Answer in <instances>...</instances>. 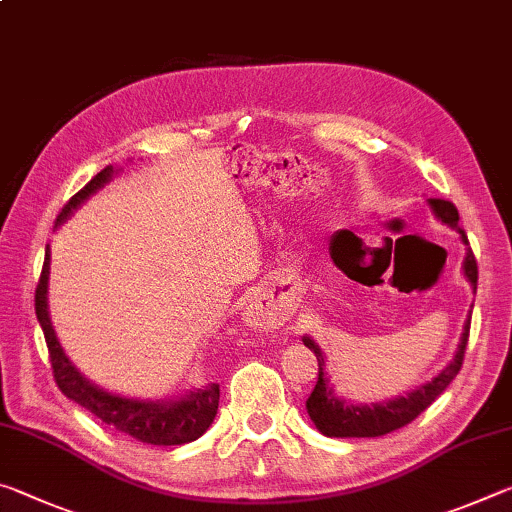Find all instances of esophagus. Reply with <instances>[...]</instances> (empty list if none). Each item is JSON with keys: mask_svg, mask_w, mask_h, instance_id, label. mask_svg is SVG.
Segmentation results:
<instances>
[{"mask_svg": "<svg viewBox=\"0 0 512 512\" xmlns=\"http://www.w3.org/2000/svg\"><path fill=\"white\" fill-rule=\"evenodd\" d=\"M273 314H264V311L262 309H259V307H255V305H250L248 307V311H246V318H248V323H259V325H262V323H271V320H268V318H271Z\"/></svg>", "mask_w": 512, "mask_h": 512, "instance_id": "34e87169", "label": "esophagus"}]
</instances>
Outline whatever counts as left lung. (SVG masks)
Wrapping results in <instances>:
<instances>
[{
    "mask_svg": "<svg viewBox=\"0 0 512 512\" xmlns=\"http://www.w3.org/2000/svg\"><path fill=\"white\" fill-rule=\"evenodd\" d=\"M429 205L433 214H436L443 223H447L449 228H454L467 244L465 230L458 225V210L454 207V203L443 201V198H429ZM463 271H465L467 282H470L476 291L479 268H476L472 248H467ZM467 339H470V318L465 320V329H463L461 343H458V350L454 354V361L449 363L445 370H440L431 381L418 386L411 393L393 397V400L388 402L368 406V404H350L348 400H341V397L334 395L332 386H329V377L325 372L323 350L318 348V343L314 339L302 336V343H305L318 359V381L307 400V413L311 422L316 424V429L323 433V436H329V438H377V436H386V433H391L395 429L406 427V424L418 418V415L427 409L431 402H436V397H440V393L452 384V379L458 375V370L463 366Z\"/></svg>",
    "mask_w": 512,
    "mask_h": 512,
    "instance_id": "8db88e82",
    "label": "left lung"
}]
</instances>
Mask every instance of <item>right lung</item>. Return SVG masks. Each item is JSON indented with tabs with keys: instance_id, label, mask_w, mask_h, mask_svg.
<instances>
[{
	"instance_id": "1",
	"label": "right lung",
	"mask_w": 512,
	"mask_h": 512,
	"mask_svg": "<svg viewBox=\"0 0 512 512\" xmlns=\"http://www.w3.org/2000/svg\"><path fill=\"white\" fill-rule=\"evenodd\" d=\"M115 169L106 167L94 176L88 185H85L79 194L69 198L67 205L60 210L56 219V228L63 223L76 207L88 201V198L101 189L106 183H110ZM49 246L45 250V264H42L40 282L36 289V316L38 323L45 332V341L49 348L51 368H54V379L63 395L76 404H81L83 409H88L92 415H97L110 427L117 431L133 436L140 443L149 445H185L192 440L201 438L203 433L210 429L214 422V415L219 411V384H207L203 388H194V391L185 393L176 400H158V402H146V400H131V397L112 395L103 388L94 386L90 379H85L72 361L67 359V354L60 348L56 339L54 325L49 318V305H47V289H49Z\"/></svg>"
}]
</instances>
